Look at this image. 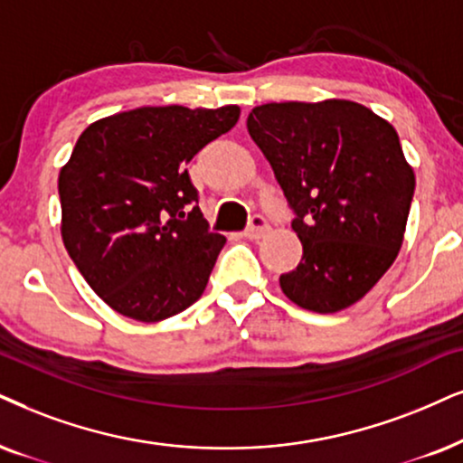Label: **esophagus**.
Listing matches in <instances>:
<instances>
[{"instance_id":"esophagus-1","label":"esophagus","mask_w":463,"mask_h":463,"mask_svg":"<svg viewBox=\"0 0 463 463\" xmlns=\"http://www.w3.org/2000/svg\"><path fill=\"white\" fill-rule=\"evenodd\" d=\"M267 231H269V222H267L265 215L254 213L248 222V228H245V237H248V239H260V237L267 235Z\"/></svg>"}]
</instances>
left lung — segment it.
Masks as SVG:
<instances>
[{"instance_id":"8db88e82","label":"left lung","mask_w":463,"mask_h":463,"mask_svg":"<svg viewBox=\"0 0 463 463\" xmlns=\"http://www.w3.org/2000/svg\"><path fill=\"white\" fill-rule=\"evenodd\" d=\"M295 213L303 256L279 275L292 303L318 314L353 306L393 265L414 196L395 128L348 100L271 102L248 117Z\"/></svg>"}]
</instances>
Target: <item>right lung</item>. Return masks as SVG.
<instances>
[{"mask_svg":"<svg viewBox=\"0 0 463 463\" xmlns=\"http://www.w3.org/2000/svg\"><path fill=\"white\" fill-rule=\"evenodd\" d=\"M239 107H143L96 121L60 173L61 237L93 292L140 323L198 301L226 239L198 209L188 162Z\"/></svg>","mask_w":463,"mask_h":463,"instance_id":"add662e5","label":"right lung"}]
</instances>
